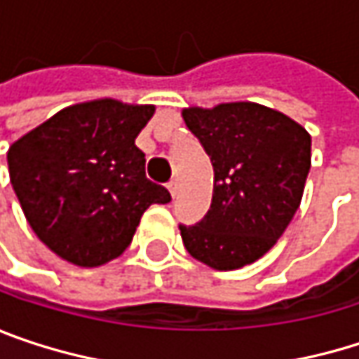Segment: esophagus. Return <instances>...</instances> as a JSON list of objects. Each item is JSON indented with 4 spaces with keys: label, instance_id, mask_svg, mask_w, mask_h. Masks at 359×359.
I'll return each mask as SVG.
<instances>
[{
    "label": "esophagus",
    "instance_id": "34e87169",
    "mask_svg": "<svg viewBox=\"0 0 359 359\" xmlns=\"http://www.w3.org/2000/svg\"><path fill=\"white\" fill-rule=\"evenodd\" d=\"M179 180L175 179V180H170V182H168V191H170V193H172V197H177V193H179Z\"/></svg>",
    "mask_w": 359,
    "mask_h": 359
}]
</instances>
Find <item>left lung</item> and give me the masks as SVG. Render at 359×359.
I'll use <instances>...</instances> for the list:
<instances>
[{
  "label": "left lung",
  "mask_w": 359,
  "mask_h": 359,
  "mask_svg": "<svg viewBox=\"0 0 359 359\" xmlns=\"http://www.w3.org/2000/svg\"><path fill=\"white\" fill-rule=\"evenodd\" d=\"M182 120L214 166L212 205L195 226L180 224L182 243L214 270L253 264L302 203L312 137L283 111L253 102L184 108Z\"/></svg>",
  "instance_id": "obj_1"
}]
</instances>
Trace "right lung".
<instances>
[{
  "label": "right lung",
  "mask_w": 359,
  "mask_h": 359,
  "mask_svg": "<svg viewBox=\"0 0 359 359\" xmlns=\"http://www.w3.org/2000/svg\"><path fill=\"white\" fill-rule=\"evenodd\" d=\"M156 106L93 100L60 109L8 149L14 193L35 235L62 259L97 268L133 241L143 212L170 193L145 177L135 145Z\"/></svg>",
  "instance_id": "obj_1"
}]
</instances>
